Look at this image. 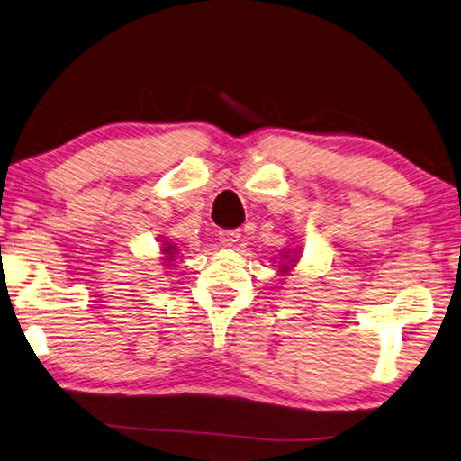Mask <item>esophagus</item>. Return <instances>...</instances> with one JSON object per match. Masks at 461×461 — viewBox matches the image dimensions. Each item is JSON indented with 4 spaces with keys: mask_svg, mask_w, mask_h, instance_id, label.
<instances>
[{
    "mask_svg": "<svg viewBox=\"0 0 461 461\" xmlns=\"http://www.w3.org/2000/svg\"><path fill=\"white\" fill-rule=\"evenodd\" d=\"M240 230H221L219 231V242H221L223 246H233L240 240Z\"/></svg>",
    "mask_w": 461,
    "mask_h": 461,
    "instance_id": "34e87169",
    "label": "esophagus"
}]
</instances>
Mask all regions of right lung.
<instances>
[{
	"instance_id": "right-lung-1",
	"label": "right lung",
	"mask_w": 461,
	"mask_h": 461,
	"mask_svg": "<svg viewBox=\"0 0 461 461\" xmlns=\"http://www.w3.org/2000/svg\"><path fill=\"white\" fill-rule=\"evenodd\" d=\"M164 252H167V254H170V252H172V248H170V246H167V248H166V250H164Z\"/></svg>"
}]
</instances>
